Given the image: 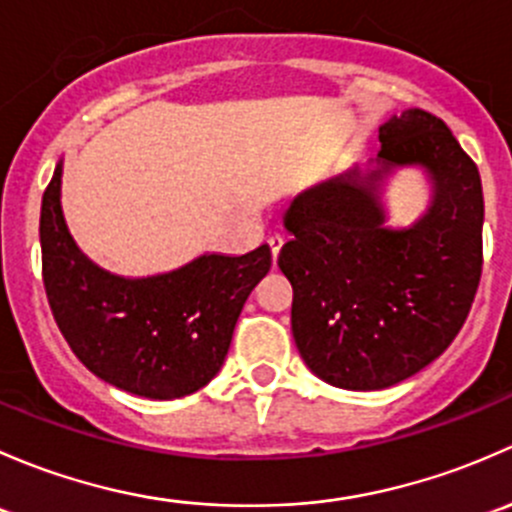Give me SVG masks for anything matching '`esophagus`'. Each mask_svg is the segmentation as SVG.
<instances>
[{
  "mask_svg": "<svg viewBox=\"0 0 512 512\" xmlns=\"http://www.w3.org/2000/svg\"><path fill=\"white\" fill-rule=\"evenodd\" d=\"M283 244H286V239H283L281 234H273L268 236V249H271V256H273V263L278 261V254H281Z\"/></svg>",
  "mask_w": 512,
  "mask_h": 512,
  "instance_id": "1",
  "label": "esophagus"
}]
</instances>
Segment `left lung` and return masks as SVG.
Here are the masks:
<instances>
[{
    "mask_svg": "<svg viewBox=\"0 0 512 512\" xmlns=\"http://www.w3.org/2000/svg\"><path fill=\"white\" fill-rule=\"evenodd\" d=\"M379 142L367 175L350 170L293 199L283 214L291 241L278 254L300 357L355 392L434 362L466 323L483 268L481 175L444 120L404 110L379 128ZM394 166H421L435 187L409 230L383 226L378 189Z\"/></svg>",
    "mask_w": 512,
    "mask_h": 512,
    "instance_id": "1",
    "label": "left lung"
}]
</instances>
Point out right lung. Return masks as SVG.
Returning a JSON list of instances; mask_svg holds the SVG:
<instances>
[{
  "instance_id": "obj_1",
  "label": "right lung",
  "mask_w": 512,
  "mask_h": 512,
  "mask_svg": "<svg viewBox=\"0 0 512 512\" xmlns=\"http://www.w3.org/2000/svg\"><path fill=\"white\" fill-rule=\"evenodd\" d=\"M41 268L51 313L96 377L147 399L202 389L229 352L246 298L271 268L266 244L204 254L177 271L123 278L81 254L61 212V162L41 202Z\"/></svg>"
}]
</instances>
